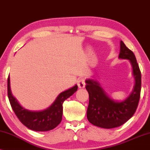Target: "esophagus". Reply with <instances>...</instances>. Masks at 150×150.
<instances>
[{
    "label": "esophagus",
    "instance_id": "esophagus-1",
    "mask_svg": "<svg viewBox=\"0 0 150 150\" xmlns=\"http://www.w3.org/2000/svg\"><path fill=\"white\" fill-rule=\"evenodd\" d=\"M85 80L83 78H81L77 81V85H78L79 88H83L85 87Z\"/></svg>",
    "mask_w": 150,
    "mask_h": 150
}]
</instances>
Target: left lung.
Returning a JSON list of instances; mask_svg holds the SVG:
<instances>
[{
  "instance_id": "left-lung-1",
  "label": "left lung",
  "mask_w": 150,
  "mask_h": 150,
  "mask_svg": "<svg viewBox=\"0 0 150 150\" xmlns=\"http://www.w3.org/2000/svg\"><path fill=\"white\" fill-rule=\"evenodd\" d=\"M119 59H128L132 67L135 84L132 93L124 100L119 101L109 97L97 80H86L89 95L87 119L95 126L111 129L124 124L134 115L140 99L141 73L134 54L122 41L120 42Z\"/></svg>"
}]
</instances>
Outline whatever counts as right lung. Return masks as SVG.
Wrapping results in <instances>:
<instances>
[{
	"label": "right lung",
	"mask_w": 150,
	"mask_h": 150,
	"mask_svg": "<svg viewBox=\"0 0 150 150\" xmlns=\"http://www.w3.org/2000/svg\"><path fill=\"white\" fill-rule=\"evenodd\" d=\"M77 90V85L62 92L57 96L52 104L47 109L32 111L24 108L12 95L10 88V77L7 79V95L10 104L21 122L28 128L36 132L49 131L54 129L62 119V104L66 99L73 95Z\"/></svg>",
	"instance_id": "add662e5"
}]
</instances>
